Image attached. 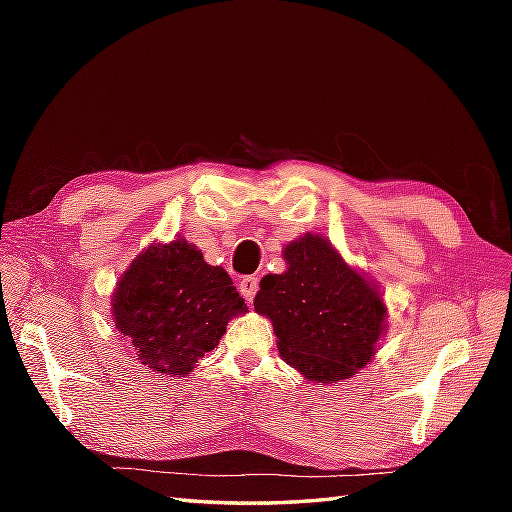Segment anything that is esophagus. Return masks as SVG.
Returning <instances> with one entry per match:
<instances>
[{"instance_id":"34e87169","label":"esophagus","mask_w":512,"mask_h":512,"mask_svg":"<svg viewBox=\"0 0 512 512\" xmlns=\"http://www.w3.org/2000/svg\"><path fill=\"white\" fill-rule=\"evenodd\" d=\"M257 290H259V279L257 277H244L242 281H239V292H242V297L246 299V303H253Z\"/></svg>"}]
</instances>
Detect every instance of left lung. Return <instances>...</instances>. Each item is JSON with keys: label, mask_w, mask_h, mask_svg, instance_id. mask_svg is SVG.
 I'll return each instance as SVG.
<instances>
[{"label": "left lung", "mask_w": 512, "mask_h": 512, "mask_svg": "<svg viewBox=\"0 0 512 512\" xmlns=\"http://www.w3.org/2000/svg\"><path fill=\"white\" fill-rule=\"evenodd\" d=\"M288 270L262 279L255 310L273 321L279 354L319 383L354 376L383 334V299L330 242L306 235L284 250Z\"/></svg>", "instance_id": "1"}]
</instances>
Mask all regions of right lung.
Here are the masks:
<instances>
[{
  "instance_id": "add662e5",
  "label": "right lung",
  "mask_w": 512,
  "mask_h": 512,
  "mask_svg": "<svg viewBox=\"0 0 512 512\" xmlns=\"http://www.w3.org/2000/svg\"><path fill=\"white\" fill-rule=\"evenodd\" d=\"M114 321L151 372L184 376L246 312L231 277L187 239L149 246L114 292Z\"/></svg>"
}]
</instances>
